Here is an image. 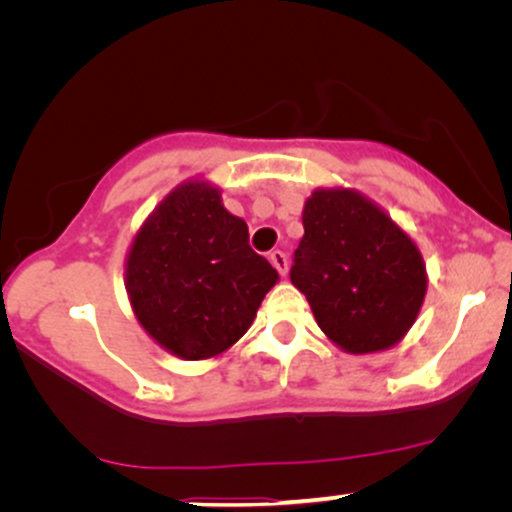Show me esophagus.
I'll return each mask as SVG.
<instances>
[{"label": "esophagus", "instance_id": "1", "mask_svg": "<svg viewBox=\"0 0 512 512\" xmlns=\"http://www.w3.org/2000/svg\"><path fill=\"white\" fill-rule=\"evenodd\" d=\"M270 263L275 265L279 275H286V272H289V258H286L284 251H279V249L270 251Z\"/></svg>", "mask_w": 512, "mask_h": 512}]
</instances>
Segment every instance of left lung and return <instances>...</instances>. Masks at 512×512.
<instances>
[{
  "label": "left lung",
  "instance_id": "8db88e82",
  "mask_svg": "<svg viewBox=\"0 0 512 512\" xmlns=\"http://www.w3.org/2000/svg\"><path fill=\"white\" fill-rule=\"evenodd\" d=\"M303 228L291 284L305 293L321 331L349 354L394 347L426 296L417 244L349 188H317L305 202Z\"/></svg>",
  "mask_w": 512,
  "mask_h": 512
}]
</instances>
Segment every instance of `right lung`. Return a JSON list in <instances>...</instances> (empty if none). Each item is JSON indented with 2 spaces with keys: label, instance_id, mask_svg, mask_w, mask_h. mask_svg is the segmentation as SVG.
I'll return each instance as SVG.
<instances>
[{
  "label": "right lung",
  "instance_id": "obj_1",
  "mask_svg": "<svg viewBox=\"0 0 512 512\" xmlns=\"http://www.w3.org/2000/svg\"><path fill=\"white\" fill-rule=\"evenodd\" d=\"M277 270L249 247V228L219 188L186 181L144 221L125 261V289L144 331L186 361L212 359L249 331Z\"/></svg>",
  "mask_w": 512,
  "mask_h": 512
}]
</instances>
